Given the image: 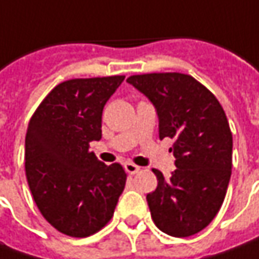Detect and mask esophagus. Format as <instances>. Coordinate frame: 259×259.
Masks as SVG:
<instances>
[{
    "instance_id": "obj_1",
    "label": "esophagus",
    "mask_w": 259,
    "mask_h": 259,
    "mask_svg": "<svg viewBox=\"0 0 259 259\" xmlns=\"http://www.w3.org/2000/svg\"><path fill=\"white\" fill-rule=\"evenodd\" d=\"M124 169H126V172H127V174L135 175L136 172H139V171H141V166L135 165L133 162H124Z\"/></svg>"
}]
</instances>
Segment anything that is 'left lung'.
Here are the masks:
<instances>
[{
  "label": "left lung",
  "instance_id": "left-lung-1",
  "mask_svg": "<svg viewBox=\"0 0 259 259\" xmlns=\"http://www.w3.org/2000/svg\"><path fill=\"white\" fill-rule=\"evenodd\" d=\"M149 98L159 120V139L171 138L175 169L169 178L153 169L158 187L146 196L158 229L175 238L203 231L226 196L232 174V133L226 114L204 85L186 73L127 78Z\"/></svg>",
  "mask_w": 259,
  "mask_h": 259
}]
</instances>
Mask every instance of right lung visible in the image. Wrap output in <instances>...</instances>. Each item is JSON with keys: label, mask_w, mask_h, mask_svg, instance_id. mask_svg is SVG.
Listing matches in <instances>:
<instances>
[{"label": "right lung", "mask_w": 259, "mask_h": 259, "mask_svg": "<svg viewBox=\"0 0 259 259\" xmlns=\"http://www.w3.org/2000/svg\"><path fill=\"white\" fill-rule=\"evenodd\" d=\"M123 81V75L65 81L30 118L28 187L43 218L68 236L85 238L104 228L124 190L121 165H106L90 152V142L101 139L103 108Z\"/></svg>", "instance_id": "add662e5"}]
</instances>
